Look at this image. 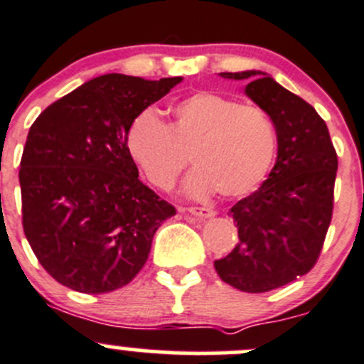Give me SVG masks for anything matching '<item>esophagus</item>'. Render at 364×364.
Listing matches in <instances>:
<instances>
[{"instance_id":"1","label":"esophagus","mask_w":364,"mask_h":364,"mask_svg":"<svg viewBox=\"0 0 364 364\" xmlns=\"http://www.w3.org/2000/svg\"><path fill=\"white\" fill-rule=\"evenodd\" d=\"M186 211H188L190 214H193V216H198V218H213L214 214H216L213 209H209V208H188Z\"/></svg>"}]
</instances>
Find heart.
I'll return each instance as SVG.
<instances>
[{
    "mask_svg": "<svg viewBox=\"0 0 364 364\" xmlns=\"http://www.w3.org/2000/svg\"><path fill=\"white\" fill-rule=\"evenodd\" d=\"M275 146L274 124L262 108L214 92H197L172 105L169 127L144 109L127 131L129 153L159 188H172L192 159L197 167L185 192L193 198L216 190L228 198L251 193L269 174Z\"/></svg>",
    "mask_w": 364,
    "mask_h": 364,
    "instance_id": "heart-1",
    "label": "heart"
}]
</instances>
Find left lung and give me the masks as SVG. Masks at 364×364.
Segmentation results:
<instances>
[{"mask_svg":"<svg viewBox=\"0 0 364 364\" xmlns=\"http://www.w3.org/2000/svg\"><path fill=\"white\" fill-rule=\"evenodd\" d=\"M220 76L246 80L244 94L275 127L277 159L262 186L230 209L239 242L214 269L240 291L265 293L307 274L319 258L333 213L338 160L323 118L269 73Z\"/></svg>","mask_w":364,"mask_h":364,"instance_id":"obj_1","label":"left lung"}]
</instances>
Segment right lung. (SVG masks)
Listing matches in <instances>:
<instances>
[{"label":"right lung","mask_w":364,"mask_h":364,"mask_svg":"<svg viewBox=\"0 0 364 364\" xmlns=\"http://www.w3.org/2000/svg\"><path fill=\"white\" fill-rule=\"evenodd\" d=\"M181 80L97 76L31 125L18 171L22 225L38 262L63 286L101 294L129 284L176 214L139 181L127 131Z\"/></svg>","instance_id":"add662e5"}]
</instances>
